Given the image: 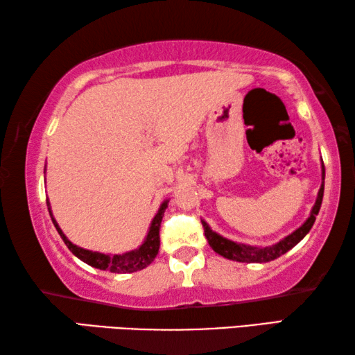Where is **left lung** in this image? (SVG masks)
Wrapping results in <instances>:
<instances>
[{"label": "left lung", "mask_w": 355, "mask_h": 355, "mask_svg": "<svg viewBox=\"0 0 355 355\" xmlns=\"http://www.w3.org/2000/svg\"><path fill=\"white\" fill-rule=\"evenodd\" d=\"M324 177H326V171H324V166H322V180H324ZM322 194H324V184H321V189H320V192H318V199H316L315 207H313V209H311L310 218L305 220V224L302 227H299L296 232H293L291 235H288L285 239H282L280 243L269 245V248H250V245H245V244L233 243V241H230V239L222 238L220 235H218V233H214L211 228L208 227L207 222H202L203 232H205L208 244L211 245L216 254H219L224 258H228V260H235V261H241V263L272 261V260H275V258L282 257L284 254H286L288 250L293 249L294 245H296L300 239H302L310 232V228L315 224L316 214L320 213Z\"/></svg>", "instance_id": "8db88e82"}]
</instances>
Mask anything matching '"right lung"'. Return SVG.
<instances>
[{
	"label": "right lung",
	"mask_w": 355,
	"mask_h": 355,
	"mask_svg": "<svg viewBox=\"0 0 355 355\" xmlns=\"http://www.w3.org/2000/svg\"><path fill=\"white\" fill-rule=\"evenodd\" d=\"M46 205H50V203H46ZM166 207H167V202H164L163 205H161L159 211L156 213V216L152 220V225H150L148 235L141 248L136 250H131V252H128V254H123V255H106V254H100V252H91V250L78 248V245L71 244L69 239L65 238L62 230L56 224V220L53 218H51V220H53V224H55L58 233L64 239L65 245H67V248L71 250V254L76 255L80 260H83L87 264H91V266H94V268L101 269V271L125 274V272H136V271H141V269H144V268H147L148 264L155 260V257L158 255L159 227H161V220H163ZM50 216H51V211H50Z\"/></svg>",
	"instance_id": "1"
}]
</instances>
